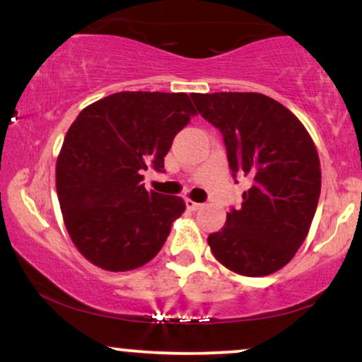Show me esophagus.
<instances>
[{
  "instance_id": "obj_1",
  "label": "esophagus",
  "mask_w": 362,
  "mask_h": 362,
  "mask_svg": "<svg viewBox=\"0 0 362 362\" xmlns=\"http://www.w3.org/2000/svg\"><path fill=\"white\" fill-rule=\"evenodd\" d=\"M201 206H203L201 203H194V201H192V199H186V208L189 209V211H198Z\"/></svg>"
}]
</instances>
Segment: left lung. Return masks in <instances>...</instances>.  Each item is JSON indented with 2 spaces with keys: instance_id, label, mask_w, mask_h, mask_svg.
<instances>
[{
  "instance_id": "obj_1",
  "label": "left lung",
  "mask_w": 362,
  "mask_h": 362,
  "mask_svg": "<svg viewBox=\"0 0 362 362\" xmlns=\"http://www.w3.org/2000/svg\"><path fill=\"white\" fill-rule=\"evenodd\" d=\"M191 100L221 133L234 181H251L224 228L209 234L211 251L238 274L276 273L306 239L321 194L311 136L288 107L259 93H194Z\"/></svg>"
}]
</instances>
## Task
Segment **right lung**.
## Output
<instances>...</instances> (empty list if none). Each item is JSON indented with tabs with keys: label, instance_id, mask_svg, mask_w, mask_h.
<instances>
[{
	"label": "right lung",
	"instance_id": "obj_1",
	"mask_svg": "<svg viewBox=\"0 0 362 362\" xmlns=\"http://www.w3.org/2000/svg\"><path fill=\"white\" fill-rule=\"evenodd\" d=\"M196 115L186 93L121 91L79 112L56 163V191L78 251L106 271H131L161 251L185 201L146 191L173 139Z\"/></svg>",
	"mask_w": 362,
	"mask_h": 362
}]
</instances>
